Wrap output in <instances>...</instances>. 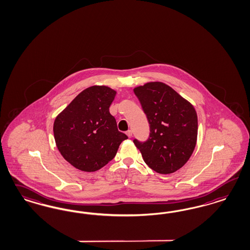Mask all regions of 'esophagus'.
Masks as SVG:
<instances>
[{
	"mask_svg": "<svg viewBox=\"0 0 250 250\" xmlns=\"http://www.w3.org/2000/svg\"><path fill=\"white\" fill-rule=\"evenodd\" d=\"M126 135H127V137H128V138H131V137L133 136V133H132V131H131V130H128V131H126Z\"/></svg>",
	"mask_w": 250,
	"mask_h": 250,
	"instance_id": "obj_1",
	"label": "esophagus"
}]
</instances>
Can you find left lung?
Masks as SVG:
<instances>
[{
	"label": "left lung",
	"mask_w": 250,
	"mask_h": 250,
	"mask_svg": "<svg viewBox=\"0 0 250 250\" xmlns=\"http://www.w3.org/2000/svg\"><path fill=\"white\" fill-rule=\"evenodd\" d=\"M149 124L146 141L134 139L144 162L155 172L172 173L189 160L197 143L198 116L193 105L162 82L134 88Z\"/></svg>",
	"instance_id": "1"
}]
</instances>
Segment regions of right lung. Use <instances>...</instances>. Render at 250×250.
I'll return each instance as SVG.
<instances>
[{
  "label": "right lung",
  "mask_w": 250,
  "mask_h": 250,
  "mask_svg": "<svg viewBox=\"0 0 250 250\" xmlns=\"http://www.w3.org/2000/svg\"><path fill=\"white\" fill-rule=\"evenodd\" d=\"M116 91L89 86L56 117L53 134L62 156L84 172H95L111 162L127 136L117 128L109 108Z\"/></svg>",
  "instance_id": "right-lung-1"
}]
</instances>
